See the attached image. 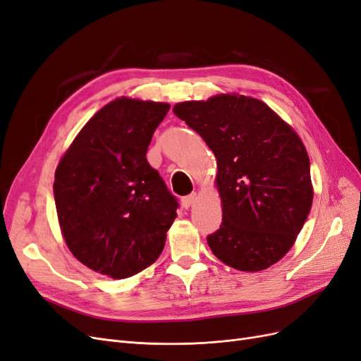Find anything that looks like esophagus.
<instances>
[{
    "instance_id": "34e87169",
    "label": "esophagus",
    "mask_w": 361,
    "mask_h": 361,
    "mask_svg": "<svg viewBox=\"0 0 361 361\" xmlns=\"http://www.w3.org/2000/svg\"><path fill=\"white\" fill-rule=\"evenodd\" d=\"M195 201H196V193H190L188 196L181 197V205H183V208H185V210H188V208H190L195 204Z\"/></svg>"
}]
</instances>
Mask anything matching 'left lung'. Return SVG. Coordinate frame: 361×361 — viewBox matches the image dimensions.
<instances>
[{"label":"left lung","instance_id":"1","mask_svg":"<svg viewBox=\"0 0 361 361\" xmlns=\"http://www.w3.org/2000/svg\"><path fill=\"white\" fill-rule=\"evenodd\" d=\"M172 111L217 160L224 216L207 237L214 257L247 273L281 261L313 201L310 161L297 132L262 100L237 92L181 102Z\"/></svg>","mask_w":361,"mask_h":361}]
</instances>
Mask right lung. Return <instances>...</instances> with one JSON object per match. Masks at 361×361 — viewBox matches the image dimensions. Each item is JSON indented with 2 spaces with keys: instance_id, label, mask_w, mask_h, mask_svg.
<instances>
[{
  "instance_id": "1",
  "label": "right lung",
  "mask_w": 361,
  "mask_h": 361,
  "mask_svg": "<svg viewBox=\"0 0 361 361\" xmlns=\"http://www.w3.org/2000/svg\"><path fill=\"white\" fill-rule=\"evenodd\" d=\"M171 104L118 97L97 111L61 156L54 196L63 238L92 271L126 279L154 264L177 201L147 149Z\"/></svg>"
}]
</instances>
